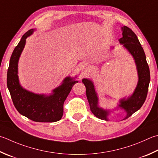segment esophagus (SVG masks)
I'll return each instance as SVG.
<instances>
[{
  "instance_id": "obj_1",
  "label": "esophagus",
  "mask_w": 158,
  "mask_h": 158,
  "mask_svg": "<svg viewBox=\"0 0 158 158\" xmlns=\"http://www.w3.org/2000/svg\"><path fill=\"white\" fill-rule=\"evenodd\" d=\"M88 65L87 64H82L81 65V70L83 72H85V71H87V70L88 69Z\"/></svg>"
}]
</instances>
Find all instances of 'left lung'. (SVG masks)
<instances>
[{"mask_svg":"<svg viewBox=\"0 0 158 158\" xmlns=\"http://www.w3.org/2000/svg\"><path fill=\"white\" fill-rule=\"evenodd\" d=\"M121 30L123 37L118 40L119 42L134 58L138 77L137 85L133 94L127 98L125 97L119 100L118 106L114 109V110H117L120 108L125 111L126 116L123 118L125 120L137 112L146 100L150 83V71L147 62L146 55L136 35L126 26L121 27ZM82 82L85 86L86 96L92 114L98 118L109 120L108 116L112 111L103 109L98 106V97L93 81L84 78L82 79Z\"/></svg>","mask_w":158,"mask_h":158,"instance_id":"obj_1","label":"left lung"}]
</instances>
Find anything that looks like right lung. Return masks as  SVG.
I'll return each instance as SVG.
<instances>
[{
    "label": "right lung",
    "mask_w": 158,
    "mask_h": 158,
    "mask_svg": "<svg viewBox=\"0 0 158 158\" xmlns=\"http://www.w3.org/2000/svg\"><path fill=\"white\" fill-rule=\"evenodd\" d=\"M35 30L31 29L24 33L12 52L7 70V88L15 107L22 115L35 122H56L62 117L64 101L78 81H75L77 77H66L61 84L48 95L33 93L22 87L18 75V61L26 39Z\"/></svg>",
    "instance_id": "1"
}]
</instances>
